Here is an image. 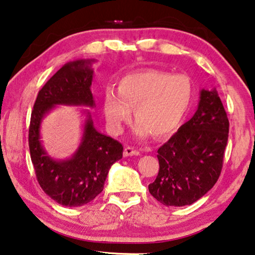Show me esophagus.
<instances>
[{"mask_svg": "<svg viewBox=\"0 0 255 255\" xmlns=\"http://www.w3.org/2000/svg\"><path fill=\"white\" fill-rule=\"evenodd\" d=\"M132 155H139V151L131 146H126L124 149V156H132Z\"/></svg>", "mask_w": 255, "mask_h": 255, "instance_id": "obj_1", "label": "esophagus"}]
</instances>
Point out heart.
Returning a JSON list of instances; mask_svg holds the SVG:
<instances>
[{
  "instance_id": "1",
  "label": "heart",
  "mask_w": 255,
  "mask_h": 255,
  "mask_svg": "<svg viewBox=\"0 0 255 255\" xmlns=\"http://www.w3.org/2000/svg\"><path fill=\"white\" fill-rule=\"evenodd\" d=\"M194 88L187 76L159 70L130 72L120 79L118 91L109 87L103 94L108 127L120 134L134 110L136 135L155 138L171 135L180 127L191 108Z\"/></svg>"
}]
</instances>
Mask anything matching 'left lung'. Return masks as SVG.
<instances>
[{
  "instance_id": "8db88e82",
  "label": "left lung",
  "mask_w": 255,
  "mask_h": 255,
  "mask_svg": "<svg viewBox=\"0 0 255 255\" xmlns=\"http://www.w3.org/2000/svg\"><path fill=\"white\" fill-rule=\"evenodd\" d=\"M229 121L216 88L202 90L197 110L157 149L160 169L148 185L165 207H184L200 200L219 178Z\"/></svg>"
}]
</instances>
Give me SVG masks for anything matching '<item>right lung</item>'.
Masks as SVG:
<instances>
[{"mask_svg":"<svg viewBox=\"0 0 255 255\" xmlns=\"http://www.w3.org/2000/svg\"><path fill=\"white\" fill-rule=\"evenodd\" d=\"M94 59L64 64L39 91L31 112L29 151L40 187L63 207H82L103 191L111 165L123 157V145L94 127L90 110H82L84 121L78 147L68 159H55L40 140L45 117L58 106L95 108L91 86Z\"/></svg>","mask_w":255,"mask_h":255,"instance_id":"add662e5","label":"right lung"}]
</instances>
